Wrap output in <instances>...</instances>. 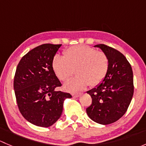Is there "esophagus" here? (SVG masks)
<instances>
[{
    "instance_id": "esophagus-1",
    "label": "esophagus",
    "mask_w": 146,
    "mask_h": 146,
    "mask_svg": "<svg viewBox=\"0 0 146 146\" xmlns=\"http://www.w3.org/2000/svg\"><path fill=\"white\" fill-rule=\"evenodd\" d=\"M81 95V93H73L72 94V96L73 97V98H79V97Z\"/></svg>"
}]
</instances>
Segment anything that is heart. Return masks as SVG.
Returning a JSON list of instances; mask_svg holds the SVG:
<instances>
[{
  "label": "heart",
  "instance_id": "heart-1",
  "mask_svg": "<svg viewBox=\"0 0 146 146\" xmlns=\"http://www.w3.org/2000/svg\"><path fill=\"white\" fill-rule=\"evenodd\" d=\"M53 71L60 80L66 82L74 75L75 78L66 82L64 88L69 92H78L88 85L96 86L107 76L109 59L102 51L87 46H75L68 48L64 57L56 55L51 63Z\"/></svg>",
  "mask_w": 146,
  "mask_h": 146
}]
</instances>
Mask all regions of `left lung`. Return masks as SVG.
<instances>
[{
    "label": "left lung",
    "instance_id": "left-lung-1",
    "mask_svg": "<svg viewBox=\"0 0 146 146\" xmlns=\"http://www.w3.org/2000/svg\"><path fill=\"white\" fill-rule=\"evenodd\" d=\"M94 46L107 55L109 70L102 82L87 92L92 102L86 111L92 121L107 125L123 117L130 104L133 95V71L126 57L119 51L104 44Z\"/></svg>",
    "mask_w": 146,
    "mask_h": 146
}]
</instances>
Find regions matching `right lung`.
<instances>
[{"mask_svg": "<svg viewBox=\"0 0 146 146\" xmlns=\"http://www.w3.org/2000/svg\"><path fill=\"white\" fill-rule=\"evenodd\" d=\"M61 44H44L21 58L14 78V90L20 113L26 120L41 127H49L61 117L69 93L56 91L61 82L51 63Z\"/></svg>", "mask_w": 146, "mask_h": 146, "instance_id": "add662e5", "label": "right lung"}]
</instances>
